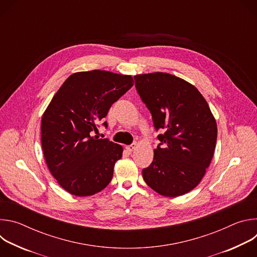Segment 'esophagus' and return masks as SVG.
Here are the masks:
<instances>
[{
    "mask_svg": "<svg viewBox=\"0 0 257 257\" xmlns=\"http://www.w3.org/2000/svg\"><path fill=\"white\" fill-rule=\"evenodd\" d=\"M136 148H137V143L134 142V143H132V144H130V145H127V146H126V150L131 153V152H133L134 150H136Z\"/></svg>",
    "mask_w": 257,
    "mask_h": 257,
    "instance_id": "esophagus-1",
    "label": "esophagus"
}]
</instances>
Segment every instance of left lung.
<instances>
[{"instance_id":"1","label":"left lung","mask_w":257,"mask_h":257,"mask_svg":"<svg viewBox=\"0 0 257 257\" xmlns=\"http://www.w3.org/2000/svg\"><path fill=\"white\" fill-rule=\"evenodd\" d=\"M134 80L156 130L163 132L142 177L161 195L188 193L199 184L213 157L217 128L210 108L195 86L168 73L136 75Z\"/></svg>"}]
</instances>
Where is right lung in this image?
Masks as SVG:
<instances>
[{
  "label": "right lung",
  "mask_w": 257,
  "mask_h": 257,
  "mask_svg": "<svg viewBox=\"0 0 257 257\" xmlns=\"http://www.w3.org/2000/svg\"><path fill=\"white\" fill-rule=\"evenodd\" d=\"M133 86L130 75L92 70L72 74L42 119V146L59 184L76 196L93 195L111 182L120 144L93 136L109 107ZM102 125L106 128V122Z\"/></svg>",
  "instance_id": "1"
}]
</instances>
